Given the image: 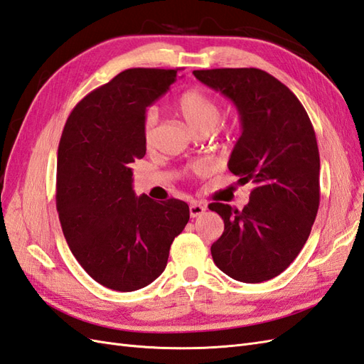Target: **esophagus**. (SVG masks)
Segmentation results:
<instances>
[{
  "label": "esophagus",
  "instance_id": "esophagus-1",
  "mask_svg": "<svg viewBox=\"0 0 364 364\" xmlns=\"http://www.w3.org/2000/svg\"><path fill=\"white\" fill-rule=\"evenodd\" d=\"M204 212H206V206H204V204H201V203H198V201H193V203H191V206H189V213H191V217H192V218H197V217L203 215Z\"/></svg>",
  "mask_w": 364,
  "mask_h": 364
}]
</instances>
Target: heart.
Returning <instances> with one entry per match:
<instances>
[{
  "mask_svg": "<svg viewBox=\"0 0 364 364\" xmlns=\"http://www.w3.org/2000/svg\"><path fill=\"white\" fill-rule=\"evenodd\" d=\"M176 110L183 117L193 132L198 135L209 134L217 127L221 118V109L218 102L206 92L200 89H189L183 92L175 101ZM158 115L154 109H149L143 118V139L146 146H152L156 136ZM203 164L195 166V171H201Z\"/></svg>",
  "mask_w": 364,
  "mask_h": 364,
  "instance_id": "heart-1",
  "label": "heart"
}]
</instances>
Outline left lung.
I'll list each match as a JSON object with an SVG mask.
<instances>
[{
    "instance_id": "8db88e82",
    "label": "left lung",
    "mask_w": 364,
    "mask_h": 364,
    "mask_svg": "<svg viewBox=\"0 0 364 364\" xmlns=\"http://www.w3.org/2000/svg\"><path fill=\"white\" fill-rule=\"evenodd\" d=\"M203 85L234 102L241 135L229 171L252 183L243 210L210 203L225 232L210 254L237 282L262 283L282 274L309 238L320 204V154L307 112L294 93L267 72L193 70Z\"/></svg>"
}]
</instances>
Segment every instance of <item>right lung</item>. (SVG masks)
Returning <instances> with one entry per match:
<instances>
[{"mask_svg": "<svg viewBox=\"0 0 364 364\" xmlns=\"http://www.w3.org/2000/svg\"><path fill=\"white\" fill-rule=\"evenodd\" d=\"M173 69H127L69 115L58 146L57 210L81 267L105 287L138 291L163 274L189 221L181 200L136 197L130 164L146 155V109L169 90Z\"/></svg>", "mask_w": 364, "mask_h": 364, "instance_id": "obj_1", "label": "right lung"}]
</instances>
